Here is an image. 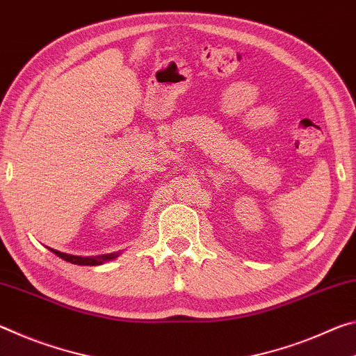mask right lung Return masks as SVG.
<instances>
[{"label": "right lung", "mask_w": 356, "mask_h": 356, "mask_svg": "<svg viewBox=\"0 0 356 356\" xmlns=\"http://www.w3.org/2000/svg\"><path fill=\"white\" fill-rule=\"evenodd\" d=\"M49 250H51L58 257L69 261V264L74 265H85V266H96V265H102L106 261H110L118 257L121 252H113V254H104V255H95V257H81V255H72V254H66V252H60V250L51 249L49 248Z\"/></svg>", "instance_id": "add662e5"}]
</instances>
